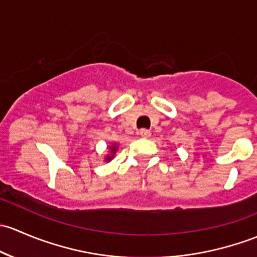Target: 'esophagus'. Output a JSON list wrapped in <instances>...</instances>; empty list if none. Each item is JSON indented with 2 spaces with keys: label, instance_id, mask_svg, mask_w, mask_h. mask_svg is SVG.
Returning <instances> with one entry per match:
<instances>
[{
  "label": "esophagus",
  "instance_id": "esophagus-1",
  "mask_svg": "<svg viewBox=\"0 0 257 257\" xmlns=\"http://www.w3.org/2000/svg\"><path fill=\"white\" fill-rule=\"evenodd\" d=\"M139 135L141 137H145V139H148V137L151 136V131H150V130H147V128H142V130H140V131H139Z\"/></svg>",
  "mask_w": 257,
  "mask_h": 257
}]
</instances>
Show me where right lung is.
<instances>
[{"label":"right lung","mask_w":257,"mask_h":257,"mask_svg":"<svg viewBox=\"0 0 257 257\" xmlns=\"http://www.w3.org/2000/svg\"><path fill=\"white\" fill-rule=\"evenodd\" d=\"M116 150H117V147H116V145H112V146H110V151H111V155L110 156H107L106 157V162H109V161L111 160V158L113 157V155H115V152H116Z\"/></svg>","instance_id":"add662e5"}]
</instances>
